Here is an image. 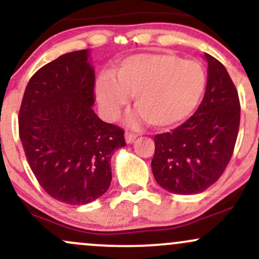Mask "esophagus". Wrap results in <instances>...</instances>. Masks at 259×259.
I'll use <instances>...</instances> for the list:
<instances>
[{
    "label": "esophagus",
    "mask_w": 259,
    "mask_h": 259,
    "mask_svg": "<svg viewBox=\"0 0 259 259\" xmlns=\"http://www.w3.org/2000/svg\"><path fill=\"white\" fill-rule=\"evenodd\" d=\"M136 136H138V135H136V134L126 132L125 133V141H126V144H133V142L135 141Z\"/></svg>",
    "instance_id": "1"
}]
</instances>
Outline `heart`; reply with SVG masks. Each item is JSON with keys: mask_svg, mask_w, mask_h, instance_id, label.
<instances>
[{"mask_svg": "<svg viewBox=\"0 0 259 259\" xmlns=\"http://www.w3.org/2000/svg\"><path fill=\"white\" fill-rule=\"evenodd\" d=\"M114 75L101 74L96 84L97 101L107 119H118L134 96L139 112L133 121L142 118L157 127L189 117L206 85L200 63L168 53L132 56L118 65Z\"/></svg>", "mask_w": 259, "mask_h": 259, "instance_id": "b5f03b06", "label": "heart"}]
</instances>
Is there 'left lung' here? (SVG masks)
<instances>
[{"mask_svg": "<svg viewBox=\"0 0 259 259\" xmlns=\"http://www.w3.org/2000/svg\"><path fill=\"white\" fill-rule=\"evenodd\" d=\"M204 57L207 86L197 111L170 133L154 136V179L173 194H200L212 186L236 144L241 109L237 90L224 65L208 53Z\"/></svg>", "mask_w": 259, "mask_h": 259, "instance_id": "8db88e82", "label": "left lung"}]
</instances>
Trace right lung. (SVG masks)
<instances>
[{"mask_svg": "<svg viewBox=\"0 0 259 259\" xmlns=\"http://www.w3.org/2000/svg\"><path fill=\"white\" fill-rule=\"evenodd\" d=\"M89 53H65L40 68L19 109V138L32 173L47 194L68 204L90 203L105 194L113 153L125 146L124 130L92 109Z\"/></svg>", "mask_w": 259, "mask_h": 259, "instance_id": "add662e5", "label": "right lung"}]
</instances>
